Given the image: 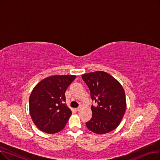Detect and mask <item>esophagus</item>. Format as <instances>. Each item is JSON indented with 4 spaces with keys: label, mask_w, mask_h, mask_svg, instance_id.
Returning a JSON list of instances; mask_svg holds the SVG:
<instances>
[{
    "label": "esophagus",
    "mask_w": 160,
    "mask_h": 160,
    "mask_svg": "<svg viewBox=\"0 0 160 160\" xmlns=\"http://www.w3.org/2000/svg\"><path fill=\"white\" fill-rule=\"evenodd\" d=\"M80 109H81V108L80 107H79V108H76L75 109V110L77 111V112H79L80 110Z\"/></svg>",
    "instance_id": "1"
}]
</instances>
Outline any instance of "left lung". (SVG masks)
Returning <instances> with one entry per match:
<instances>
[{"instance_id": "left-lung-1", "label": "left lung", "mask_w": 160, "mask_h": 160, "mask_svg": "<svg viewBox=\"0 0 160 160\" xmlns=\"http://www.w3.org/2000/svg\"><path fill=\"white\" fill-rule=\"evenodd\" d=\"M88 86L91 97L97 103L91 106L92 117L88 128L95 133L104 134L115 130L120 124L127 109L125 93L121 83L104 71L82 76Z\"/></svg>"}]
</instances>
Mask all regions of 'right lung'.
Listing matches in <instances>:
<instances>
[{
	"label": "right lung",
	"mask_w": 160,
	"mask_h": 160,
	"mask_svg": "<svg viewBox=\"0 0 160 160\" xmlns=\"http://www.w3.org/2000/svg\"><path fill=\"white\" fill-rule=\"evenodd\" d=\"M76 78L73 75H54L39 82L29 98L31 118L42 132L62 130L72 114L65 102V91Z\"/></svg>",
	"instance_id": "right-lung-1"
}]
</instances>
